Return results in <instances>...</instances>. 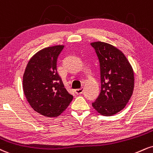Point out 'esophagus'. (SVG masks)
<instances>
[{
	"label": "esophagus",
	"mask_w": 153,
	"mask_h": 153,
	"mask_svg": "<svg viewBox=\"0 0 153 153\" xmlns=\"http://www.w3.org/2000/svg\"><path fill=\"white\" fill-rule=\"evenodd\" d=\"M83 90H84L83 88H78V89L75 90V92L77 95H80V94H82V92H83Z\"/></svg>",
	"instance_id": "34e87169"
}]
</instances>
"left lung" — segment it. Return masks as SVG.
Returning <instances> with one entry per match:
<instances>
[{
	"mask_svg": "<svg viewBox=\"0 0 153 153\" xmlns=\"http://www.w3.org/2000/svg\"><path fill=\"white\" fill-rule=\"evenodd\" d=\"M100 67L101 91L92 103L100 115L110 116L121 111L131 97L134 90V72L122 51L104 42H93Z\"/></svg>",
	"mask_w": 153,
	"mask_h": 153,
	"instance_id": "obj_1",
	"label": "left lung"
}]
</instances>
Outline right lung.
<instances>
[{
  "label": "right lung",
  "mask_w": 153,
  "mask_h": 153,
  "mask_svg": "<svg viewBox=\"0 0 153 153\" xmlns=\"http://www.w3.org/2000/svg\"><path fill=\"white\" fill-rule=\"evenodd\" d=\"M64 45L45 48L27 62L23 77L24 95L31 108L43 116L58 117L73 100L57 72V59Z\"/></svg>",
  "instance_id": "obj_1"
}]
</instances>
